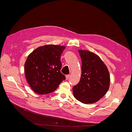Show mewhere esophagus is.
Returning <instances> with one entry per match:
<instances>
[{"label": "esophagus", "instance_id": "34e87169", "mask_svg": "<svg viewBox=\"0 0 132 132\" xmlns=\"http://www.w3.org/2000/svg\"><path fill=\"white\" fill-rule=\"evenodd\" d=\"M69 77H70V75H67L65 76V78L67 79H68Z\"/></svg>", "mask_w": 132, "mask_h": 132}]
</instances>
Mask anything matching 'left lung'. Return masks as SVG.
<instances>
[{"mask_svg":"<svg viewBox=\"0 0 132 132\" xmlns=\"http://www.w3.org/2000/svg\"><path fill=\"white\" fill-rule=\"evenodd\" d=\"M81 59V74L79 83L75 85V98L84 104H92L108 92L110 83L108 69L99 56L92 52L78 50Z\"/></svg>","mask_w":132,"mask_h":132,"instance_id":"1","label":"left lung"}]
</instances>
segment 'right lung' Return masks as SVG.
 Here are the masks:
<instances>
[{
    "mask_svg": "<svg viewBox=\"0 0 132 132\" xmlns=\"http://www.w3.org/2000/svg\"><path fill=\"white\" fill-rule=\"evenodd\" d=\"M65 48V46L47 45L38 47L28 55L24 63L25 76L35 93H51L65 79L60 71L61 55Z\"/></svg>",
    "mask_w": 132,
    "mask_h": 132,
    "instance_id": "obj_1",
    "label": "right lung"
}]
</instances>
